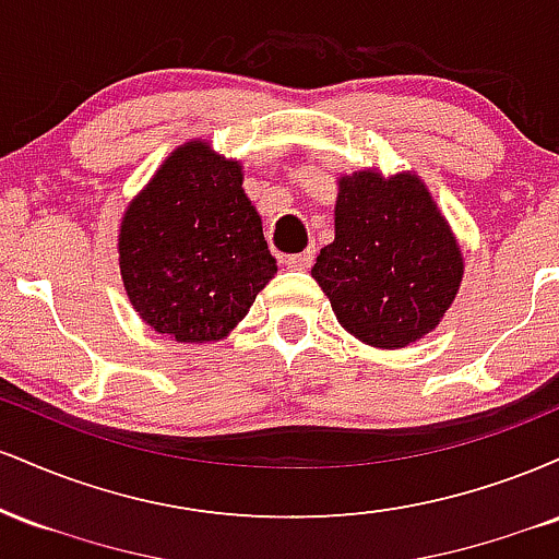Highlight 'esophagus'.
I'll list each match as a JSON object with an SVG mask.
<instances>
[{"label":"esophagus","instance_id":"1","mask_svg":"<svg viewBox=\"0 0 559 559\" xmlns=\"http://www.w3.org/2000/svg\"><path fill=\"white\" fill-rule=\"evenodd\" d=\"M312 260H316V249H307V252H299V254H288L284 262L288 267H294V271H307V267L312 265Z\"/></svg>","mask_w":559,"mask_h":559}]
</instances>
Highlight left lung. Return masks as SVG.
I'll use <instances>...</instances> for the list:
<instances>
[{
  "mask_svg": "<svg viewBox=\"0 0 559 559\" xmlns=\"http://www.w3.org/2000/svg\"><path fill=\"white\" fill-rule=\"evenodd\" d=\"M336 239L312 278L352 336L400 349L439 325L463 281V252L413 173L338 178Z\"/></svg>",
  "mask_w": 559,
  "mask_h": 559,
  "instance_id": "1",
  "label": "left lung"
}]
</instances>
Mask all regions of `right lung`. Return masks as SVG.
Returning <instances> with one entry per match:
<instances>
[{
    "label": "right lung",
    "instance_id": "right-lung-1",
    "mask_svg": "<svg viewBox=\"0 0 559 559\" xmlns=\"http://www.w3.org/2000/svg\"><path fill=\"white\" fill-rule=\"evenodd\" d=\"M241 181L236 159L189 141L128 204L120 275L157 333L186 344L228 336L278 271Z\"/></svg>",
    "mask_w": 559,
    "mask_h": 559
}]
</instances>
